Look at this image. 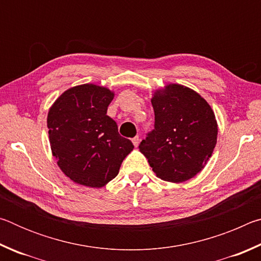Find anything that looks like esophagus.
I'll return each mask as SVG.
<instances>
[{
	"mask_svg": "<svg viewBox=\"0 0 261 261\" xmlns=\"http://www.w3.org/2000/svg\"><path fill=\"white\" fill-rule=\"evenodd\" d=\"M132 144H134L136 147L138 146V144H139V136H136V137H134V138H132Z\"/></svg>",
	"mask_w": 261,
	"mask_h": 261,
	"instance_id": "obj_1",
	"label": "esophagus"
}]
</instances>
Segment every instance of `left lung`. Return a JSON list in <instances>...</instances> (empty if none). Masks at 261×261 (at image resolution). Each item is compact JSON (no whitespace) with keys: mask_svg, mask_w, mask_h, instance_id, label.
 I'll return each instance as SVG.
<instances>
[{"mask_svg":"<svg viewBox=\"0 0 261 261\" xmlns=\"http://www.w3.org/2000/svg\"><path fill=\"white\" fill-rule=\"evenodd\" d=\"M154 129L139 144L159 178L184 182L204 168L216 145L218 124L210 105L188 87L168 85L152 99Z\"/></svg>","mask_w":261,"mask_h":261,"instance_id":"obj_1","label":"left lung"}]
</instances>
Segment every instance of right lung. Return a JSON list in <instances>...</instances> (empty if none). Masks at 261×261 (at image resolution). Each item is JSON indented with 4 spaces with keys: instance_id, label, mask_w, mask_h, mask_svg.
<instances>
[{
    "instance_id": "right-lung-1",
    "label": "right lung",
    "mask_w": 261,
    "mask_h": 261,
    "mask_svg": "<svg viewBox=\"0 0 261 261\" xmlns=\"http://www.w3.org/2000/svg\"><path fill=\"white\" fill-rule=\"evenodd\" d=\"M114 94L92 84L65 91L48 113L53 155L73 182L100 188L115 178L134 149L107 115Z\"/></svg>"
}]
</instances>
